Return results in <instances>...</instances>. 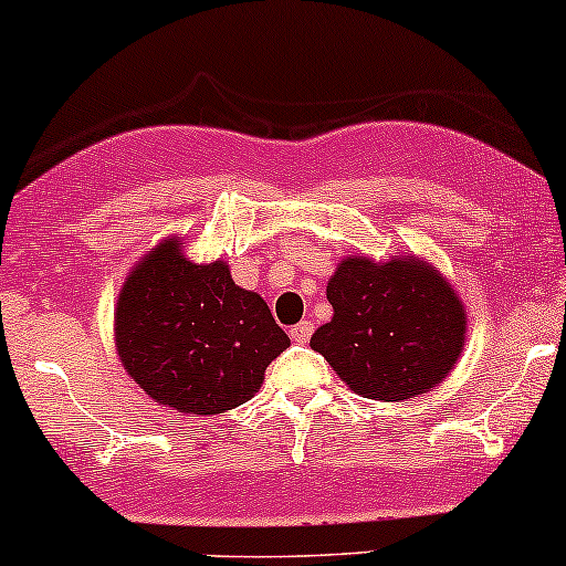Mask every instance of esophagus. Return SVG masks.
<instances>
[{"instance_id": "1", "label": "esophagus", "mask_w": 566, "mask_h": 566, "mask_svg": "<svg viewBox=\"0 0 566 566\" xmlns=\"http://www.w3.org/2000/svg\"><path fill=\"white\" fill-rule=\"evenodd\" d=\"M311 335H313V324H311V322H301V324L292 326V329H290V337L295 339L297 345H305V343H308Z\"/></svg>"}]
</instances>
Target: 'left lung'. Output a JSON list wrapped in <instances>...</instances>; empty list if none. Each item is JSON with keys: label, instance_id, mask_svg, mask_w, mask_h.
I'll return each instance as SVG.
<instances>
[{"label": "left lung", "instance_id": "8db88e82", "mask_svg": "<svg viewBox=\"0 0 566 566\" xmlns=\"http://www.w3.org/2000/svg\"><path fill=\"white\" fill-rule=\"evenodd\" d=\"M332 322L311 348L353 392L408 400L438 387L464 350L467 311L440 271L417 255L343 258L326 284Z\"/></svg>", "mask_w": 566, "mask_h": 566}]
</instances>
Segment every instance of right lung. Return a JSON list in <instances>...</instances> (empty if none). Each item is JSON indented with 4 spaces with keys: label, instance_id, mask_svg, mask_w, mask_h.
<instances>
[{
    "label": "right lung",
    "instance_id": "obj_1",
    "mask_svg": "<svg viewBox=\"0 0 566 566\" xmlns=\"http://www.w3.org/2000/svg\"><path fill=\"white\" fill-rule=\"evenodd\" d=\"M181 248L179 237L163 240L128 271L115 350L155 403L210 417L248 403L290 337L227 263H192Z\"/></svg>",
    "mask_w": 566,
    "mask_h": 566
}]
</instances>
